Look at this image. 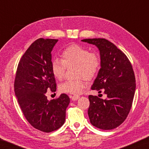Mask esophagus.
Here are the masks:
<instances>
[{
  "instance_id": "34e87169",
  "label": "esophagus",
  "mask_w": 149,
  "mask_h": 149,
  "mask_svg": "<svg viewBox=\"0 0 149 149\" xmlns=\"http://www.w3.org/2000/svg\"><path fill=\"white\" fill-rule=\"evenodd\" d=\"M70 97L71 99H72V100L73 101H75V100H77L79 98H80V96L79 95H70Z\"/></svg>"
}]
</instances>
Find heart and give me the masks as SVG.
<instances>
[{
	"mask_svg": "<svg viewBox=\"0 0 149 149\" xmlns=\"http://www.w3.org/2000/svg\"><path fill=\"white\" fill-rule=\"evenodd\" d=\"M76 65V75L79 78L67 80L60 85L62 92L70 94H79L87 85L86 78L93 79L98 73L101 66V60L95 52H89L88 49L78 44L67 47L62 53V60L55 58L52 61V74L58 80L64 77L66 66Z\"/></svg>",
	"mask_w": 149,
	"mask_h": 149,
	"instance_id": "b5f03b06",
	"label": "heart"
}]
</instances>
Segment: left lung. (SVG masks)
<instances>
[{
    "label": "left lung",
    "instance_id": "8db88e82",
    "mask_svg": "<svg viewBox=\"0 0 149 149\" xmlns=\"http://www.w3.org/2000/svg\"><path fill=\"white\" fill-rule=\"evenodd\" d=\"M83 42L94 45L100 51L101 68L91 89L102 91L107 99L89 95L88 115L91 123L99 129L113 130L127 118L136 90V79L129 59L105 38H87Z\"/></svg>",
    "mask_w": 149,
    "mask_h": 149
}]
</instances>
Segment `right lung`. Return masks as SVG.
Returning <instances> with one entry per match:
<instances>
[{"instance_id":"add662e5","label":"right lung","mask_w":149,"mask_h":149,"mask_svg":"<svg viewBox=\"0 0 149 149\" xmlns=\"http://www.w3.org/2000/svg\"><path fill=\"white\" fill-rule=\"evenodd\" d=\"M58 41L40 38L32 42L19 60L14 82L15 94L24 117L34 128L46 133L63 125L70 103L65 93L50 101L46 96L47 90L56 91L51 52Z\"/></svg>"}]
</instances>
